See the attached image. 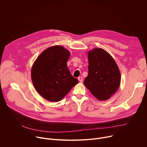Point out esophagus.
<instances>
[{"label":"esophagus","instance_id":"34e87169","mask_svg":"<svg viewBox=\"0 0 147 147\" xmlns=\"http://www.w3.org/2000/svg\"><path fill=\"white\" fill-rule=\"evenodd\" d=\"M78 81H80V82H82V77H79L78 78Z\"/></svg>","mask_w":147,"mask_h":147}]
</instances>
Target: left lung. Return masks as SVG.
<instances>
[{"instance_id":"8db88e82","label":"left lung","mask_w":147,"mask_h":147,"mask_svg":"<svg viewBox=\"0 0 147 147\" xmlns=\"http://www.w3.org/2000/svg\"><path fill=\"white\" fill-rule=\"evenodd\" d=\"M88 74L84 84L99 100H107L119 88L121 81L119 67L112 56L101 48L88 53Z\"/></svg>"}]
</instances>
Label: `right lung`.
I'll list each match as a JSON object with an SVG mask.
<instances>
[{
    "label": "right lung",
    "mask_w": 147,
    "mask_h": 147,
    "mask_svg": "<svg viewBox=\"0 0 147 147\" xmlns=\"http://www.w3.org/2000/svg\"><path fill=\"white\" fill-rule=\"evenodd\" d=\"M70 52L55 45L37 57L32 67L31 79L36 91L45 99L58 102L66 96L78 81L71 74L67 65Z\"/></svg>",
    "instance_id": "add662e5"
}]
</instances>
